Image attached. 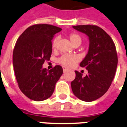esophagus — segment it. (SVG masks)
I'll use <instances>...</instances> for the list:
<instances>
[{"label": "esophagus", "instance_id": "obj_1", "mask_svg": "<svg viewBox=\"0 0 127 127\" xmlns=\"http://www.w3.org/2000/svg\"><path fill=\"white\" fill-rule=\"evenodd\" d=\"M63 71L64 72V71H66V70H67L68 68L67 67H65V66H63Z\"/></svg>", "mask_w": 127, "mask_h": 127}]
</instances>
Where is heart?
Masks as SVG:
<instances>
[{"instance_id":"obj_1","label":"heart","mask_w":127,"mask_h":127,"mask_svg":"<svg viewBox=\"0 0 127 127\" xmlns=\"http://www.w3.org/2000/svg\"><path fill=\"white\" fill-rule=\"evenodd\" d=\"M68 38L70 39V42L74 46L76 45H80L82 42V38L81 36L78 33L76 32H71L69 34ZM58 42H59V38L56 37L54 38L52 42V48L53 50H56L57 48V45H58ZM79 56L76 55H71V54H64L61 57L58 59V63L61 64L62 65L68 66V67H71L74 66L76 63L79 61Z\"/></svg>"}]
</instances>
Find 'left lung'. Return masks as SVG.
<instances>
[{
	"label": "left lung",
	"mask_w": 127,
	"mask_h": 127,
	"mask_svg": "<svg viewBox=\"0 0 127 127\" xmlns=\"http://www.w3.org/2000/svg\"><path fill=\"white\" fill-rule=\"evenodd\" d=\"M72 27L86 34L90 43L89 52L80 63L81 67L88 70V74L83 76L81 72L75 70L76 76L71 82V88L77 98L91 102L106 93L115 77L118 63L116 46L111 36L98 26Z\"/></svg>",
	"instance_id": "left-lung-1"
}]
</instances>
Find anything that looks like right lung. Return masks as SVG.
<instances>
[{"instance_id":"right-lung-1","label":"right lung","mask_w":127,"mask_h":127,"mask_svg":"<svg viewBox=\"0 0 127 127\" xmlns=\"http://www.w3.org/2000/svg\"><path fill=\"white\" fill-rule=\"evenodd\" d=\"M62 29L47 24L27 28L16 40L12 63L18 87L31 100L42 101L51 97L63 72L61 66L50 70L42 68L52 54V40Z\"/></svg>"}]
</instances>
